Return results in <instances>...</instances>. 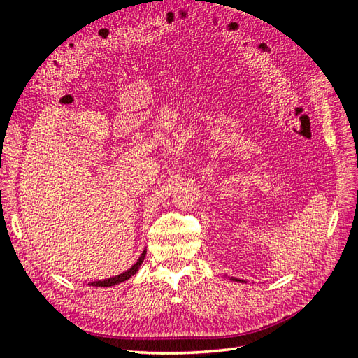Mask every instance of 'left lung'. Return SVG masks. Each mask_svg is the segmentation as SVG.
Instances as JSON below:
<instances>
[{
  "label": "left lung",
  "mask_w": 358,
  "mask_h": 358,
  "mask_svg": "<svg viewBox=\"0 0 358 358\" xmlns=\"http://www.w3.org/2000/svg\"><path fill=\"white\" fill-rule=\"evenodd\" d=\"M230 280H234V282H245L242 279H236V278H230Z\"/></svg>",
  "instance_id": "obj_1"
}]
</instances>
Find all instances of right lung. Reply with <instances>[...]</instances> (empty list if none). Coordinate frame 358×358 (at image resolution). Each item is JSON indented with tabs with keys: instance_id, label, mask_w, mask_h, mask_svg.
Returning a JSON list of instances; mask_svg holds the SVG:
<instances>
[{
	"instance_id": "obj_1",
	"label": "right lung",
	"mask_w": 358,
	"mask_h": 358,
	"mask_svg": "<svg viewBox=\"0 0 358 358\" xmlns=\"http://www.w3.org/2000/svg\"><path fill=\"white\" fill-rule=\"evenodd\" d=\"M145 257H146V249H145V251L142 252V255L138 257V259L136 262V264H133V267H131V268H128L127 272H124V273H121V275L112 276V278L103 279V280H95V282H90L88 285H91V287H113V285H117V284L124 282V280H128L129 278L134 276V275L138 272V268H140V266H142Z\"/></svg>"
}]
</instances>
